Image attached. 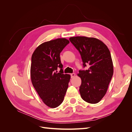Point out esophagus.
Segmentation results:
<instances>
[{"instance_id": "1", "label": "esophagus", "mask_w": 132, "mask_h": 132, "mask_svg": "<svg viewBox=\"0 0 132 132\" xmlns=\"http://www.w3.org/2000/svg\"><path fill=\"white\" fill-rule=\"evenodd\" d=\"M70 75H71V78H73L75 76V73H71V74H70Z\"/></svg>"}]
</instances>
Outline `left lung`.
I'll return each instance as SVG.
<instances>
[{"instance_id":"8db88e82","label":"left lung","mask_w":132,"mask_h":132,"mask_svg":"<svg viewBox=\"0 0 132 132\" xmlns=\"http://www.w3.org/2000/svg\"><path fill=\"white\" fill-rule=\"evenodd\" d=\"M81 55L83 67L79 71L81 79L79 91L81 98L90 103H97L105 95L113 74L110 52L105 44L94 37H72L69 38Z\"/></svg>"}]
</instances>
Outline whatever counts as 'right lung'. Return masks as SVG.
I'll use <instances>...</instances> for the list:
<instances>
[{
    "mask_svg": "<svg viewBox=\"0 0 132 132\" xmlns=\"http://www.w3.org/2000/svg\"><path fill=\"white\" fill-rule=\"evenodd\" d=\"M69 43L64 38L44 42L32 55V83L44 103L51 108L61 104L68 87L70 75L63 74L60 53Z\"/></svg>",
    "mask_w": 132,
    "mask_h": 132,
    "instance_id": "right-lung-1",
    "label": "right lung"
}]
</instances>
